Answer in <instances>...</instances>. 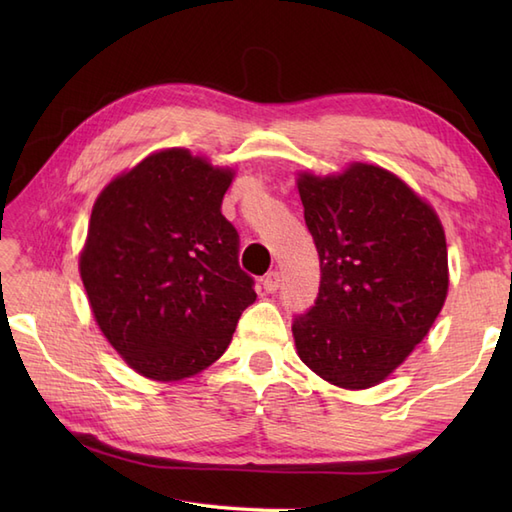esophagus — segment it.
Wrapping results in <instances>:
<instances>
[{"instance_id":"obj_1","label":"esophagus","mask_w":512,"mask_h":512,"mask_svg":"<svg viewBox=\"0 0 512 512\" xmlns=\"http://www.w3.org/2000/svg\"><path fill=\"white\" fill-rule=\"evenodd\" d=\"M279 273L277 270H273V273H268L264 279H262V288L266 290V292H270V295H273V292H277V288H279Z\"/></svg>"}]
</instances>
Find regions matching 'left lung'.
<instances>
[{
    "instance_id": "obj_1",
    "label": "left lung",
    "mask_w": 512,
    "mask_h": 512,
    "mask_svg": "<svg viewBox=\"0 0 512 512\" xmlns=\"http://www.w3.org/2000/svg\"><path fill=\"white\" fill-rule=\"evenodd\" d=\"M321 262L314 306L292 323L297 354L341 389H369L407 361L449 292L447 237L436 209L369 162L297 173Z\"/></svg>"
}]
</instances>
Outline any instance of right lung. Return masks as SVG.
<instances>
[{
    "instance_id": "right-lung-1",
    "label": "right lung",
    "mask_w": 512,
    "mask_h": 512,
    "mask_svg": "<svg viewBox=\"0 0 512 512\" xmlns=\"http://www.w3.org/2000/svg\"><path fill=\"white\" fill-rule=\"evenodd\" d=\"M235 169L184 147L149 154L105 184L90 215L79 273L99 330L149 380L204 372L255 301L222 215Z\"/></svg>"
}]
</instances>
